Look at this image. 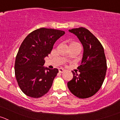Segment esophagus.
I'll list each match as a JSON object with an SVG mask.
<instances>
[{
  "label": "esophagus",
  "instance_id": "1",
  "mask_svg": "<svg viewBox=\"0 0 120 120\" xmlns=\"http://www.w3.org/2000/svg\"><path fill=\"white\" fill-rule=\"evenodd\" d=\"M65 70L62 68H59V73H63V72L65 71Z\"/></svg>",
  "mask_w": 120,
  "mask_h": 120
}]
</instances>
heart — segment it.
I'll use <instances>...</instances> for the list:
<instances>
[{"mask_svg": "<svg viewBox=\"0 0 120 120\" xmlns=\"http://www.w3.org/2000/svg\"><path fill=\"white\" fill-rule=\"evenodd\" d=\"M71 45H80V44H79V43H76V42H72L71 43ZM67 58H68V57H67Z\"/></svg>", "mask_w": 120, "mask_h": 120, "instance_id": "b5f03b06", "label": "heart"}]
</instances>
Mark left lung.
Segmentation results:
<instances>
[{"label":"left lung","mask_w":120,"mask_h":120,"mask_svg":"<svg viewBox=\"0 0 120 120\" xmlns=\"http://www.w3.org/2000/svg\"><path fill=\"white\" fill-rule=\"evenodd\" d=\"M68 31L77 36L83 47L80 74L72 71L73 77L67 83L71 93L80 98L91 97L101 88L107 70L104 49L98 39L87 29L79 27Z\"/></svg>","instance_id":"left-lung-1"}]
</instances>
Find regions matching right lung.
Returning a JSON list of instances; mask_svg holds the SVG:
<instances>
[{"label":"right lung","mask_w":120,"mask_h":120,"mask_svg":"<svg viewBox=\"0 0 120 120\" xmlns=\"http://www.w3.org/2000/svg\"><path fill=\"white\" fill-rule=\"evenodd\" d=\"M65 32L42 27L30 33L19 48L15 62V75L19 87L26 96L39 98L49 91L57 68L44 67V58Z\"/></svg>","instance_id":"1"}]
</instances>
